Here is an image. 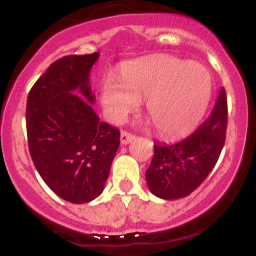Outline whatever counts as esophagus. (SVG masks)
Segmentation results:
<instances>
[{"label":"esophagus","mask_w":256,"mask_h":256,"mask_svg":"<svg viewBox=\"0 0 256 256\" xmlns=\"http://www.w3.org/2000/svg\"><path fill=\"white\" fill-rule=\"evenodd\" d=\"M134 138H136L134 134H132V133H128L124 130V132H122V134H120V144H130V142H132Z\"/></svg>","instance_id":"34e87169"}]
</instances>
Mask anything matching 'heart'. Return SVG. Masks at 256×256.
<instances>
[{
	"label": "heart",
	"instance_id": "b5f03b06",
	"mask_svg": "<svg viewBox=\"0 0 256 256\" xmlns=\"http://www.w3.org/2000/svg\"><path fill=\"white\" fill-rule=\"evenodd\" d=\"M212 91V76L205 66L155 55L124 65L122 79L108 74L101 84V101L108 119L120 123L146 98L156 132L177 137L201 120Z\"/></svg>",
	"mask_w": 256,
	"mask_h": 256
}]
</instances>
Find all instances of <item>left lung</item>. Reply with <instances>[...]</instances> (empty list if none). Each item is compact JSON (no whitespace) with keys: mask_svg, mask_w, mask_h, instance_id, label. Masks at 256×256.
Segmentation results:
<instances>
[{"mask_svg":"<svg viewBox=\"0 0 256 256\" xmlns=\"http://www.w3.org/2000/svg\"><path fill=\"white\" fill-rule=\"evenodd\" d=\"M227 97L222 88L210 116L187 138L173 144H154L146 170L151 194L164 200L186 198L209 176L224 146Z\"/></svg>","mask_w":256,"mask_h":256,"instance_id":"obj_1","label":"left lung"}]
</instances>
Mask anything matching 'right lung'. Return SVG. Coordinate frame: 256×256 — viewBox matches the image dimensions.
Listing matches in <instances>:
<instances>
[{"label": "right lung", "instance_id": "right-lung-1", "mask_svg": "<svg viewBox=\"0 0 256 256\" xmlns=\"http://www.w3.org/2000/svg\"><path fill=\"white\" fill-rule=\"evenodd\" d=\"M100 54L52 62L26 101L29 152L42 180L61 198L84 204L102 194L120 132L100 120L90 73Z\"/></svg>", "mask_w": 256, "mask_h": 256}]
</instances>
